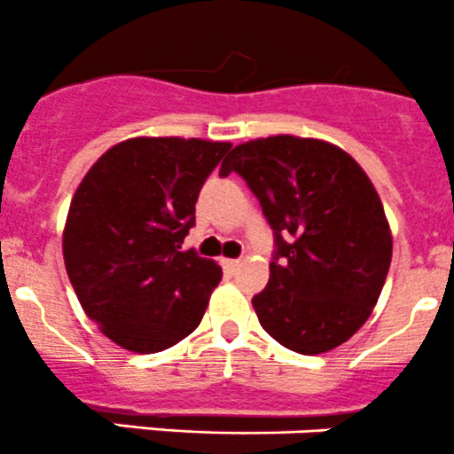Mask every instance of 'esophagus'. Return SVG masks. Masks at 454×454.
<instances>
[{"label":"esophagus","mask_w":454,"mask_h":454,"mask_svg":"<svg viewBox=\"0 0 454 454\" xmlns=\"http://www.w3.org/2000/svg\"><path fill=\"white\" fill-rule=\"evenodd\" d=\"M222 266L226 268L228 272H235L239 268V259H222Z\"/></svg>","instance_id":"34e87169"}]
</instances>
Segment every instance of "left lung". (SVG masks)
<instances>
[{"mask_svg":"<svg viewBox=\"0 0 454 454\" xmlns=\"http://www.w3.org/2000/svg\"><path fill=\"white\" fill-rule=\"evenodd\" d=\"M239 173L275 231L270 279L253 297L281 346L321 355L371 317L393 259L384 206L362 166L324 139L275 135L232 148L222 177Z\"/></svg>","mask_w":454,"mask_h":454,"instance_id":"1","label":"left lung"}]
</instances>
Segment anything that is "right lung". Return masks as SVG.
I'll list each match as a JSON object with an SVG mask.
<instances>
[{
  "instance_id": "right-lung-1",
  "label": "right lung",
  "mask_w": 454,
  "mask_h": 454,
  "mask_svg": "<svg viewBox=\"0 0 454 454\" xmlns=\"http://www.w3.org/2000/svg\"><path fill=\"white\" fill-rule=\"evenodd\" d=\"M232 144L133 137L92 164L64 226V263L83 312L130 353L179 344L200 325L222 268L182 250L206 177Z\"/></svg>"
}]
</instances>
